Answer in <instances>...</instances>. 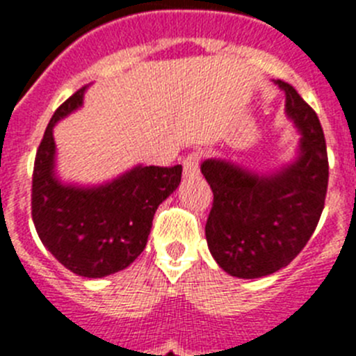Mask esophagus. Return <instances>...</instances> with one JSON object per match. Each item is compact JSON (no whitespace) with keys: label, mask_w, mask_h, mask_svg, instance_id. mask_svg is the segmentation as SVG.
<instances>
[{"label":"esophagus","mask_w":356,"mask_h":356,"mask_svg":"<svg viewBox=\"0 0 356 356\" xmlns=\"http://www.w3.org/2000/svg\"><path fill=\"white\" fill-rule=\"evenodd\" d=\"M200 160H201V155L197 153V151H194V153H191V155L185 156L184 175L185 176L197 175V172H200Z\"/></svg>","instance_id":"34e87169"}]
</instances>
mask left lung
Returning <instances> with one entry per match:
<instances>
[{"label":"left lung","mask_w":356,"mask_h":356,"mask_svg":"<svg viewBox=\"0 0 356 356\" xmlns=\"http://www.w3.org/2000/svg\"><path fill=\"white\" fill-rule=\"evenodd\" d=\"M285 114L301 134L296 159L273 172H254L225 159H207L201 172L213 193L205 226L213 260L237 278H262L289 266L307 246L325 209L328 155L317 114L292 85Z\"/></svg>","instance_id":"8db88e82"}]
</instances>
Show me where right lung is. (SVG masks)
Segmentation results:
<instances>
[{
    "mask_svg": "<svg viewBox=\"0 0 356 356\" xmlns=\"http://www.w3.org/2000/svg\"><path fill=\"white\" fill-rule=\"evenodd\" d=\"M89 87V85H87ZM87 87L53 114L35 155L31 217L46 250L83 278L127 269L144 251L156 209L181 180V165H135L102 185L64 184L56 176L53 127L83 105Z\"/></svg>",
    "mask_w": 356,
    "mask_h": 356,
    "instance_id": "1",
    "label": "right lung"
}]
</instances>
